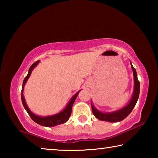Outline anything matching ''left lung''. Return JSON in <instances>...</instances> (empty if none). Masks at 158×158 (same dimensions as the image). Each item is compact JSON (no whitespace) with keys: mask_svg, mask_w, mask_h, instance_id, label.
Returning <instances> with one entry per match:
<instances>
[{"mask_svg":"<svg viewBox=\"0 0 158 158\" xmlns=\"http://www.w3.org/2000/svg\"><path fill=\"white\" fill-rule=\"evenodd\" d=\"M131 68L132 69L133 77H134V90L132 96L130 100L126 105L123 107L118 109V110L112 111V112H102L96 109L93 102H91V107L93 114L98 119L103 121H107L111 123L120 122L124 120L135 107L137 102L138 100L139 96V90H140V83L137 79V74L136 69L132 66V63L130 61Z\"/></svg>","mask_w":158,"mask_h":158,"instance_id":"1","label":"left lung"}]
</instances>
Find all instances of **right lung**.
<instances>
[{"label": "right lung", "instance_id": "obj_1", "mask_svg": "<svg viewBox=\"0 0 158 158\" xmlns=\"http://www.w3.org/2000/svg\"><path fill=\"white\" fill-rule=\"evenodd\" d=\"M40 62V61L37 60L31 66V68L28 69V73L27 76L25 77V79L23 81L22 89H21V101H22L23 107H24V109H26V111H27V113L28 114L29 116H30L32 120H33L34 122H35L36 123L42 125V126L53 127V126H56V125H58L63 124L68 121L69 118V117H70L73 104L74 102V101H75L77 95H78V94H79V93L81 91V90H79V91L77 92L75 95H74L73 96V98L70 99V100L69 101V102L68 103V105H66L65 107L61 111L58 112V114L51 115V116H37V115L33 113V112L30 110V109L28 108L27 104H26V100L24 98V96H23V90H24L25 84H26V82H27L28 78L30 77L31 74L32 73V71H33V69L35 68L37 65H38V63Z\"/></svg>", "mask_w": 158, "mask_h": 158}]
</instances>
